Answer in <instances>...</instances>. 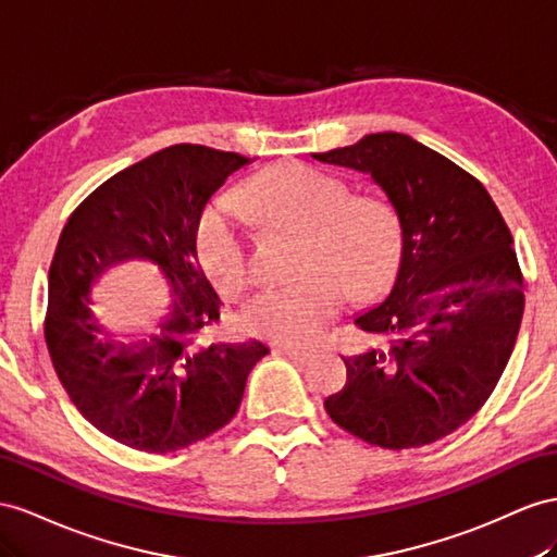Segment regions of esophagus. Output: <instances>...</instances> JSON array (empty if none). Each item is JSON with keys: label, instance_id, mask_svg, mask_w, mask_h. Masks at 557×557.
I'll list each match as a JSON object with an SVG mask.
<instances>
[{"label": "esophagus", "instance_id": "1", "mask_svg": "<svg viewBox=\"0 0 557 557\" xmlns=\"http://www.w3.org/2000/svg\"><path fill=\"white\" fill-rule=\"evenodd\" d=\"M282 355H287V358H292L294 362H301L306 364L308 360L315 358V350H306V348H294V346H282L280 348Z\"/></svg>", "mask_w": 557, "mask_h": 557}]
</instances>
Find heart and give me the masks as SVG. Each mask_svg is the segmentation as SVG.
I'll return each mask as SVG.
<instances>
[{"instance_id":"b5f03b06","label":"heart","mask_w":557,"mask_h":557,"mask_svg":"<svg viewBox=\"0 0 557 557\" xmlns=\"http://www.w3.org/2000/svg\"><path fill=\"white\" fill-rule=\"evenodd\" d=\"M239 209L268 231L301 235V280L253 294L239 312L249 334L308 344L346 308L350 292L386 287L403 249V231L388 202L350 195V185L306 162H284L249 178L235 193ZM199 268L221 294H237L251 277L245 235L227 199H211L195 223Z\"/></svg>"}]
</instances>
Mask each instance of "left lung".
Returning <instances> with one entry per match:
<instances>
[{
    "label": "left lung",
    "mask_w": 557,
    "mask_h": 557,
    "mask_svg": "<svg viewBox=\"0 0 557 557\" xmlns=\"http://www.w3.org/2000/svg\"><path fill=\"white\" fill-rule=\"evenodd\" d=\"M312 157L372 176L403 227L391 296L355 320L388 346L344 358L326 414L383 449L431 445L490 400L510 360L524 310L512 235L475 176L407 134Z\"/></svg>",
    "instance_id": "left-lung-1"
}]
</instances>
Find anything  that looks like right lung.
Returning a JSON list of instances; mask_svg holds the SVG:
<instances>
[{"mask_svg":"<svg viewBox=\"0 0 557 557\" xmlns=\"http://www.w3.org/2000/svg\"><path fill=\"white\" fill-rule=\"evenodd\" d=\"M251 160L178 143L117 171L70 213L49 268L45 338L70 400L98 431L150 454L216 433L237 414L259 341L199 344L221 318L195 253V223L225 178ZM124 258H148L172 289V315L148 341L115 349L95 338L90 282Z\"/></svg>","mask_w":557,"mask_h":557,"instance_id":"add662e5","label":"right lung"}]
</instances>
